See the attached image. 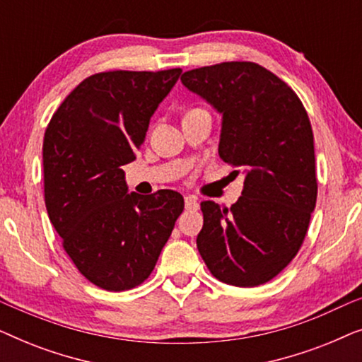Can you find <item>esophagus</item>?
Segmentation results:
<instances>
[{"instance_id": "34e87169", "label": "esophagus", "mask_w": 362, "mask_h": 362, "mask_svg": "<svg viewBox=\"0 0 362 362\" xmlns=\"http://www.w3.org/2000/svg\"><path fill=\"white\" fill-rule=\"evenodd\" d=\"M185 206L187 211H197L199 209V202H197L196 196H186L185 197Z\"/></svg>"}]
</instances>
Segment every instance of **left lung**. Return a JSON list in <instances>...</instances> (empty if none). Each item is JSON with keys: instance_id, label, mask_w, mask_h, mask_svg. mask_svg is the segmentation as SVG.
Returning a JSON list of instances; mask_svg holds the SVG:
<instances>
[{"instance_id": "left-lung-1", "label": "left lung", "mask_w": 362, "mask_h": 362, "mask_svg": "<svg viewBox=\"0 0 362 362\" xmlns=\"http://www.w3.org/2000/svg\"><path fill=\"white\" fill-rule=\"evenodd\" d=\"M222 117L219 156L244 173L230 209L202 201L197 250L217 280L257 286L300 250L316 204L310 118L296 93L254 62H222L181 76ZM239 175V171H235Z\"/></svg>"}]
</instances>
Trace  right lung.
Instances as JSON below:
<instances>
[{"label": "right lung", "instance_id": "obj_1", "mask_svg": "<svg viewBox=\"0 0 362 362\" xmlns=\"http://www.w3.org/2000/svg\"><path fill=\"white\" fill-rule=\"evenodd\" d=\"M181 72L95 74L69 93L46 128L49 219L78 272L103 290L145 281L185 209L176 191L128 192L122 170L136 160L150 118Z\"/></svg>", "mask_w": 362, "mask_h": 362}]
</instances>
